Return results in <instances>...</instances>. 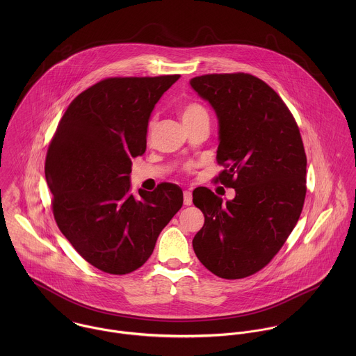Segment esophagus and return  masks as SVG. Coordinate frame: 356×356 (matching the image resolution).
Returning <instances> with one entry per match:
<instances>
[{
	"mask_svg": "<svg viewBox=\"0 0 356 356\" xmlns=\"http://www.w3.org/2000/svg\"><path fill=\"white\" fill-rule=\"evenodd\" d=\"M184 204L185 205H191L192 204V193L189 191L184 192Z\"/></svg>",
	"mask_w": 356,
	"mask_h": 356,
	"instance_id": "34e87169",
	"label": "esophagus"
}]
</instances>
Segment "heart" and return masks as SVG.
<instances>
[{"mask_svg":"<svg viewBox=\"0 0 356 356\" xmlns=\"http://www.w3.org/2000/svg\"><path fill=\"white\" fill-rule=\"evenodd\" d=\"M207 116V111L204 109L203 106L199 102H186L182 108H181V119L184 123L196 120L199 118ZM153 120L149 123V130L152 129Z\"/></svg>","mask_w":356,"mask_h":356,"instance_id":"b5f03b06","label":"heart"}]
</instances>
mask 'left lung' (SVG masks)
Segmentation results:
<instances>
[{
	"label": "left lung",
	"mask_w": 356,
	"mask_h": 356,
	"mask_svg": "<svg viewBox=\"0 0 356 356\" xmlns=\"http://www.w3.org/2000/svg\"><path fill=\"white\" fill-rule=\"evenodd\" d=\"M191 86L213 108L219 124V181L236 191L223 203L207 188L193 192L204 226L195 254L215 275L238 280L261 270L296 226L305 199L307 157L285 102L254 75L208 74Z\"/></svg>",
	"instance_id": "8db88e82"
}]
</instances>
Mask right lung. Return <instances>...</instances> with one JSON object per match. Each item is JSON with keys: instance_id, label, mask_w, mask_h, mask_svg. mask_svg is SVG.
Masks as SVG:
<instances>
[{"instance_id": "1", "label": "right lung", "mask_w": 356, "mask_h": 356, "mask_svg": "<svg viewBox=\"0 0 356 356\" xmlns=\"http://www.w3.org/2000/svg\"><path fill=\"white\" fill-rule=\"evenodd\" d=\"M179 76L104 79L68 105L51 138L45 177L56 223L104 273L140 268L184 203L168 182L130 193L131 159L145 152L153 108Z\"/></svg>"}]
</instances>
